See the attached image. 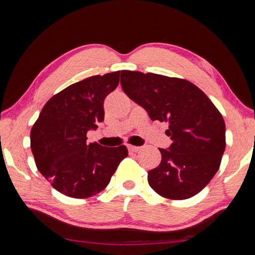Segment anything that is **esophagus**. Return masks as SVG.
Segmentation results:
<instances>
[{
  "label": "esophagus",
  "instance_id": "1",
  "mask_svg": "<svg viewBox=\"0 0 255 255\" xmlns=\"http://www.w3.org/2000/svg\"><path fill=\"white\" fill-rule=\"evenodd\" d=\"M127 148H128V150H129V152H137V151H139L140 149V147H136V145H127Z\"/></svg>",
  "mask_w": 255,
  "mask_h": 255
}]
</instances>
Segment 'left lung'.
Returning a JSON list of instances; mask_svg holds the SVG:
<instances>
[{"mask_svg":"<svg viewBox=\"0 0 255 255\" xmlns=\"http://www.w3.org/2000/svg\"><path fill=\"white\" fill-rule=\"evenodd\" d=\"M121 84L151 121L169 123V148L148 172L151 188L170 199L198 194L217 173L226 148L224 118L207 95L186 80L124 70Z\"/></svg>","mask_w":255,"mask_h":255,"instance_id":"left-lung-1","label":"left lung"}]
</instances>
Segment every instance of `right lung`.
<instances>
[{
    "mask_svg": "<svg viewBox=\"0 0 255 255\" xmlns=\"http://www.w3.org/2000/svg\"><path fill=\"white\" fill-rule=\"evenodd\" d=\"M119 71L69 85L42 108L30 131L37 169L58 192L88 198L103 191L128 155L116 148L89 143L86 133L104 121V100L117 88Z\"/></svg>",
    "mask_w": 255,
    "mask_h": 255,
    "instance_id": "obj_1",
    "label": "right lung"
}]
</instances>
